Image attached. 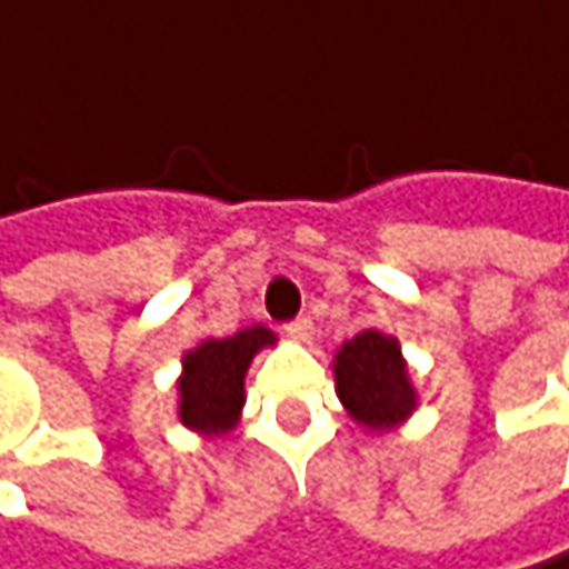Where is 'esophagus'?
<instances>
[{"label":"esophagus","mask_w":569,"mask_h":569,"mask_svg":"<svg viewBox=\"0 0 569 569\" xmlns=\"http://www.w3.org/2000/svg\"><path fill=\"white\" fill-rule=\"evenodd\" d=\"M282 333H287L290 340H297V343H310L313 340V320L310 317H300V320L282 327Z\"/></svg>","instance_id":"obj_1"}]
</instances>
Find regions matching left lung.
Wrapping results in <instances>:
<instances>
[{
    "instance_id": "obj_1",
    "label": "left lung",
    "mask_w": 569,
    "mask_h": 569,
    "mask_svg": "<svg viewBox=\"0 0 569 569\" xmlns=\"http://www.w3.org/2000/svg\"><path fill=\"white\" fill-rule=\"evenodd\" d=\"M337 397L367 430H393L417 410V390L407 373L400 343L387 333L363 330L347 340L333 363Z\"/></svg>"
}]
</instances>
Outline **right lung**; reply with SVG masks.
I'll return each mask as SVG.
<instances>
[{
    "instance_id": "right-lung-1",
    "label": "right lung",
    "mask_w": 569,
    "mask_h": 569,
    "mask_svg": "<svg viewBox=\"0 0 569 569\" xmlns=\"http://www.w3.org/2000/svg\"><path fill=\"white\" fill-rule=\"evenodd\" d=\"M276 333L266 327H246L226 340H202L182 357L179 390V420L182 427L202 437H222L236 427L246 403L242 380L252 357L262 347H272Z\"/></svg>"
}]
</instances>
